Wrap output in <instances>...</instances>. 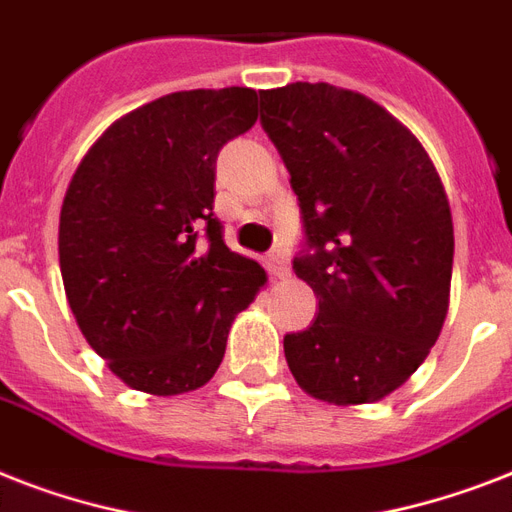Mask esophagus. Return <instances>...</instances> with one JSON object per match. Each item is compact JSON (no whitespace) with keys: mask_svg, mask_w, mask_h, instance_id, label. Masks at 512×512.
Masks as SVG:
<instances>
[{"mask_svg":"<svg viewBox=\"0 0 512 512\" xmlns=\"http://www.w3.org/2000/svg\"><path fill=\"white\" fill-rule=\"evenodd\" d=\"M265 271L271 273L273 279H287L289 263L287 257H284V252H273V255H268V260H265Z\"/></svg>","mask_w":512,"mask_h":512,"instance_id":"obj_1","label":"esophagus"}]
</instances>
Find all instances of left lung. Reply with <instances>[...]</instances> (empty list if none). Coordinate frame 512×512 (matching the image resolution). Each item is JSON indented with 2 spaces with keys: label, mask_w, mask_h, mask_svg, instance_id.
Masks as SVG:
<instances>
[{
  "label": "left lung",
  "mask_w": 512,
  "mask_h": 512,
  "mask_svg": "<svg viewBox=\"0 0 512 512\" xmlns=\"http://www.w3.org/2000/svg\"><path fill=\"white\" fill-rule=\"evenodd\" d=\"M260 122L292 175L308 255L295 273L319 316L284 337L308 396L374 404L404 385L449 311L454 225L428 151L361 92L295 82L260 92Z\"/></svg>",
  "instance_id": "1"
}]
</instances>
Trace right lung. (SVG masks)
Masks as SVG:
<instances>
[{
  "label": "right lung",
  "instance_id": "1",
  "mask_svg": "<svg viewBox=\"0 0 512 512\" xmlns=\"http://www.w3.org/2000/svg\"><path fill=\"white\" fill-rule=\"evenodd\" d=\"M257 122L249 87L183 90L116 119L76 167L58 255L84 340L132 390L207 385L265 271L223 241L215 159Z\"/></svg>",
  "mask_w": 512,
  "mask_h": 512
}]
</instances>
